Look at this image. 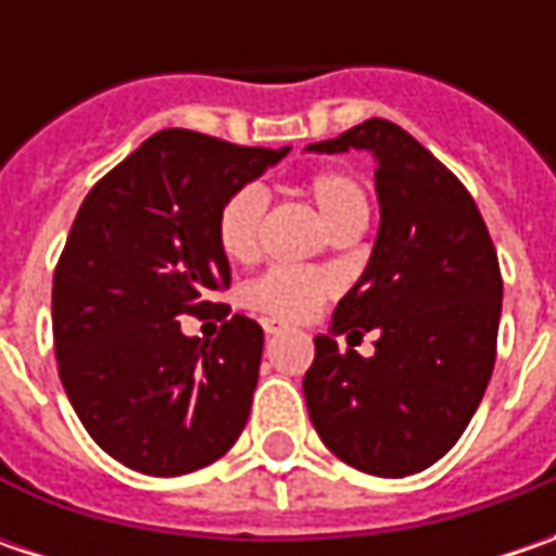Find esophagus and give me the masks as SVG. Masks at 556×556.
<instances>
[{"label":"esophagus","mask_w":556,"mask_h":556,"mask_svg":"<svg viewBox=\"0 0 556 556\" xmlns=\"http://www.w3.org/2000/svg\"><path fill=\"white\" fill-rule=\"evenodd\" d=\"M263 331H266V337H275V333H281V325H275V321H266V325H263Z\"/></svg>","instance_id":"1"}]
</instances>
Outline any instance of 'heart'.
<instances>
[{"label":"heart","instance_id":"1","mask_svg":"<svg viewBox=\"0 0 556 556\" xmlns=\"http://www.w3.org/2000/svg\"><path fill=\"white\" fill-rule=\"evenodd\" d=\"M303 191L321 213L328 231L353 219H368V198L353 173H343V169L312 173ZM263 213H266V191L260 185H241L238 191L225 198L216 216V241L228 260L244 263L256 253ZM328 290H331L328 278L318 271L271 268L260 281L250 285L247 303L278 321H303L321 306Z\"/></svg>","mask_w":556,"mask_h":556}]
</instances>
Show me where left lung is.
Returning a JSON list of instances; mask_svg holds the SVG:
<instances>
[{"mask_svg":"<svg viewBox=\"0 0 556 556\" xmlns=\"http://www.w3.org/2000/svg\"><path fill=\"white\" fill-rule=\"evenodd\" d=\"M306 151H368L380 203L371 260L315 337L303 377L312 427L355 470L412 477L458 442L489 387L498 253L467 188L390 119H365ZM355 327L378 333L371 359L339 353L336 333L352 342Z\"/></svg>","mask_w":556,"mask_h":556,"instance_id":"obj_1","label":"left lung"}]
</instances>
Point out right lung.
Returning a JSON list of instances; mask_svg holds the SVG:
<instances>
[{"instance_id": "right-lung-1", "label": "right lung", "mask_w": 556, "mask_h": 556, "mask_svg": "<svg viewBox=\"0 0 556 556\" xmlns=\"http://www.w3.org/2000/svg\"><path fill=\"white\" fill-rule=\"evenodd\" d=\"M288 151L163 129L76 213L54 268L58 374L89 437L139 473L201 470L244 430L263 328L231 315L216 340H198L179 318L219 309L213 296L231 285L219 206Z\"/></svg>"}]
</instances>
